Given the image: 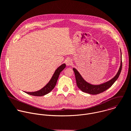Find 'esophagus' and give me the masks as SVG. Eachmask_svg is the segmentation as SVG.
<instances>
[{
	"instance_id": "obj_1",
	"label": "esophagus",
	"mask_w": 131,
	"mask_h": 131,
	"mask_svg": "<svg viewBox=\"0 0 131 131\" xmlns=\"http://www.w3.org/2000/svg\"><path fill=\"white\" fill-rule=\"evenodd\" d=\"M65 63L66 64V65L67 66H69V65H71L72 64L73 62H72V61L71 60V59H67V60H66L65 61Z\"/></svg>"
}]
</instances>
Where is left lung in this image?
Here are the masks:
<instances>
[{
    "label": "left lung",
    "instance_id": "obj_1",
    "mask_svg": "<svg viewBox=\"0 0 131 131\" xmlns=\"http://www.w3.org/2000/svg\"><path fill=\"white\" fill-rule=\"evenodd\" d=\"M122 58V56H121ZM122 67V59L121 61V66L118 70L117 74L115 76L112 78L111 80H109V81L106 82L104 84L99 85H91L89 83L87 82L84 79L82 78L80 74L78 73V71L73 68V70L75 73L76 80V84L78 87L83 92L88 93L91 94H99L103 91H105L110 87L112 86V85L114 84V82L117 80L118 77H119V75L121 73V70Z\"/></svg>",
    "mask_w": 131,
    "mask_h": 131
}]
</instances>
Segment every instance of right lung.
Segmentation results:
<instances>
[{
  "instance_id": "right-lung-1",
  "label": "right lung",
  "mask_w": 131,
  "mask_h": 131,
  "mask_svg": "<svg viewBox=\"0 0 131 131\" xmlns=\"http://www.w3.org/2000/svg\"><path fill=\"white\" fill-rule=\"evenodd\" d=\"M65 67H66V64H62L61 66H59L55 70L53 76H52L49 82L41 90L35 92H25L30 95H32V96H43L47 93H49L54 88L56 84V82L58 78L59 75L60 74V73L65 68Z\"/></svg>"
}]
</instances>
